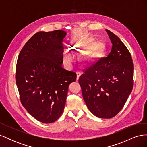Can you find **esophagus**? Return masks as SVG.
<instances>
[{"instance_id":"esophagus-1","label":"esophagus","mask_w":147,"mask_h":147,"mask_svg":"<svg viewBox=\"0 0 147 147\" xmlns=\"http://www.w3.org/2000/svg\"><path fill=\"white\" fill-rule=\"evenodd\" d=\"M80 75H81V73L80 72H77V80H78Z\"/></svg>"}]
</instances>
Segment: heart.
Wrapping results in <instances>:
<instances>
[{
    "label": "heart",
    "mask_w": 147,
    "mask_h": 147,
    "mask_svg": "<svg viewBox=\"0 0 147 147\" xmlns=\"http://www.w3.org/2000/svg\"><path fill=\"white\" fill-rule=\"evenodd\" d=\"M70 50L73 53H78L80 51V48L78 47L74 46V45H72L70 47ZM63 59L66 64H70L72 63L74 61V56L71 53L69 52H65L63 56Z\"/></svg>",
    "instance_id": "obj_1"
}]
</instances>
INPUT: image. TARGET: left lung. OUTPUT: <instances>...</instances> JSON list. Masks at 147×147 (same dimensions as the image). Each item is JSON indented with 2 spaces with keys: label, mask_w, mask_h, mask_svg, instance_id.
I'll return each instance as SVG.
<instances>
[{
  "label": "left lung",
  "mask_w": 147,
  "mask_h": 147,
  "mask_svg": "<svg viewBox=\"0 0 147 147\" xmlns=\"http://www.w3.org/2000/svg\"><path fill=\"white\" fill-rule=\"evenodd\" d=\"M112 43L109 55L83 70L78 82L83 99L90 112L101 118L119 112L133 88L132 59L120 39L106 29Z\"/></svg>",
  "instance_id": "1"
}]
</instances>
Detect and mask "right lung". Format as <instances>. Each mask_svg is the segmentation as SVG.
<instances>
[{
    "label": "right lung",
    "mask_w": 147,
    "mask_h": 147,
    "mask_svg": "<svg viewBox=\"0 0 147 147\" xmlns=\"http://www.w3.org/2000/svg\"><path fill=\"white\" fill-rule=\"evenodd\" d=\"M66 32L56 30L35 34L21 50L16 83L22 105L38 121L51 123L63 113L68 87L77 74L63 68Z\"/></svg>",
    "instance_id": "1"
}]
</instances>
